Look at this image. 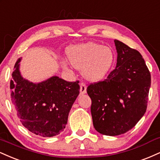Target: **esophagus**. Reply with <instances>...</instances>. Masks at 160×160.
Wrapping results in <instances>:
<instances>
[{
	"instance_id": "34e87169",
	"label": "esophagus",
	"mask_w": 160,
	"mask_h": 160,
	"mask_svg": "<svg viewBox=\"0 0 160 160\" xmlns=\"http://www.w3.org/2000/svg\"><path fill=\"white\" fill-rule=\"evenodd\" d=\"M80 92L82 94H84L87 92V87H86L85 84L81 83L80 84Z\"/></svg>"
}]
</instances>
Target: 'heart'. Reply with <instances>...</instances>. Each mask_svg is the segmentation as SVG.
Here are the masks:
<instances>
[{"label":"heart","mask_w":160,"mask_h":160,"mask_svg":"<svg viewBox=\"0 0 160 160\" xmlns=\"http://www.w3.org/2000/svg\"><path fill=\"white\" fill-rule=\"evenodd\" d=\"M67 57L72 67L82 69V76L91 82H98L108 74L115 60L111 47L88 42L74 45L67 49ZM63 67H67V62Z\"/></svg>","instance_id":"1"}]
</instances>
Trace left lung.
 <instances>
[{"instance_id":"8db88e82","label":"left lung","mask_w":160,"mask_h":160,"mask_svg":"<svg viewBox=\"0 0 160 160\" xmlns=\"http://www.w3.org/2000/svg\"><path fill=\"white\" fill-rule=\"evenodd\" d=\"M117 65L106 79L90 84L93 124L102 135L128 132L144 116L151 88V73L138 51L114 39Z\"/></svg>"}]
</instances>
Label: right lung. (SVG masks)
<instances>
[{"mask_svg":"<svg viewBox=\"0 0 160 160\" xmlns=\"http://www.w3.org/2000/svg\"><path fill=\"white\" fill-rule=\"evenodd\" d=\"M18 58L10 81L11 100L17 117L30 132L52 137L63 132L69 111L79 94V82H69L54 76L39 83L25 79Z\"/></svg>","mask_w":160,"mask_h":160,"instance_id":"obj_1","label":"right lung"}]
</instances>
